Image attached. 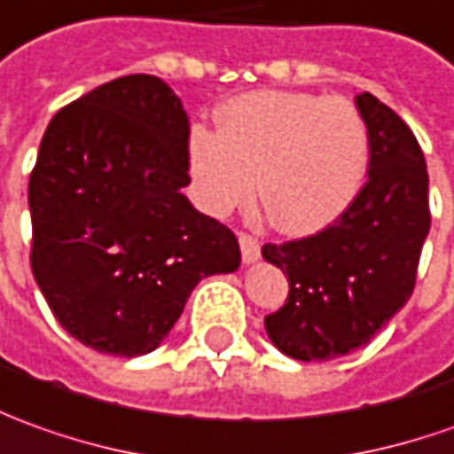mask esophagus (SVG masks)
Listing matches in <instances>:
<instances>
[{
  "mask_svg": "<svg viewBox=\"0 0 454 454\" xmlns=\"http://www.w3.org/2000/svg\"><path fill=\"white\" fill-rule=\"evenodd\" d=\"M239 243H240L243 263H253V261H258V258H261V243H258V239H253V236H248V233H240Z\"/></svg>",
  "mask_w": 454,
  "mask_h": 454,
  "instance_id": "obj_1",
  "label": "esophagus"
}]
</instances>
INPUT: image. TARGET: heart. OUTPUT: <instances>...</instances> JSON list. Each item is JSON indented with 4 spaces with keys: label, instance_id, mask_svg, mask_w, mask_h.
<instances>
[{
    "label": "heart",
    "instance_id": "obj_1",
    "mask_svg": "<svg viewBox=\"0 0 454 454\" xmlns=\"http://www.w3.org/2000/svg\"><path fill=\"white\" fill-rule=\"evenodd\" d=\"M370 131L345 97L308 91H253L218 111V131L193 126L188 171L196 199L226 215L258 196L270 223L286 233H316L348 211L363 188Z\"/></svg>",
    "mask_w": 454,
    "mask_h": 454
}]
</instances>
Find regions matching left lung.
Here are the masks:
<instances>
[{
    "label": "left lung",
    "mask_w": 454,
    "mask_h": 454,
    "mask_svg": "<svg viewBox=\"0 0 454 454\" xmlns=\"http://www.w3.org/2000/svg\"><path fill=\"white\" fill-rule=\"evenodd\" d=\"M370 131L368 184L340 218L308 239L266 243L288 298L266 316L273 345L295 360L348 356L408 303L430 231L427 168L410 126L372 94L356 98Z\"/></svg>",
    "instance_id": "left-lung-1"
}]
</instances>
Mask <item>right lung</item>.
Listing matches in <instances>:
<instances>
[{
  "instance_id": "obj_1",
  "label": "right lung",
  "mask_w": 454,
  "mask_h": 454,
  "mask_svg": "<svg viewBox=\"0 0 454 454\" xmlns=\"http://www.w3.org/2000/svg\"><path fill=\"white\" fill-rule=\"evenodd\" d=\"M188 134L151 74L97 86L46 126L29 176L32 273L64 331L98 353H151L199 280L240 266L233 231L181 193Z\"/></svg>"
}]
</instances>
